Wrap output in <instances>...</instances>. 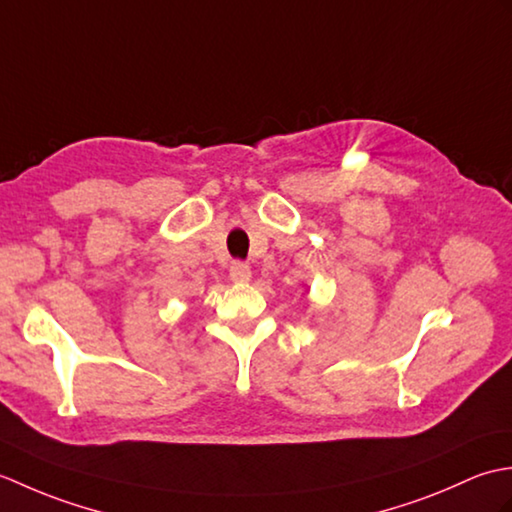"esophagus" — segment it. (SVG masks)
<instances>
[{
  "label": "esophagus",
  "instance_id": "esophagus-1",
  "mask_svg": "<svg viewBox=\"0 0 512 512\" xmlns=\"http://www.w3.org/2000/svg\"><path fill=\"white\" fill-rule=\"evenodd\" d=\"M228 273H231V279L235 281V284H246V281H250V277H253V273H250V268L246 264H242V262H233Z\"/></svg>",
  "mask_w": 512,
  "mask_h": 512
}]
</instances>
